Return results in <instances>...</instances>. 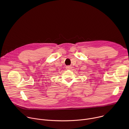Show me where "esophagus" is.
<instances>
[{
	"label": "esophagus",
	"instance_id": "esophagus-1",
	"mask_svg": "<svg viewBox=\"0 0 129 129\" xmlns=\"http://www.w3.org/2000/svg\"><path fill=\"white\" fill-rule=\"evenodd\" d=\"M66 68L67 70H71L72 68V67L71 66H67L66 67Z\"/></svg>",
	"mask_w": 129,
	"mask_h": 129
}]
</instances>
